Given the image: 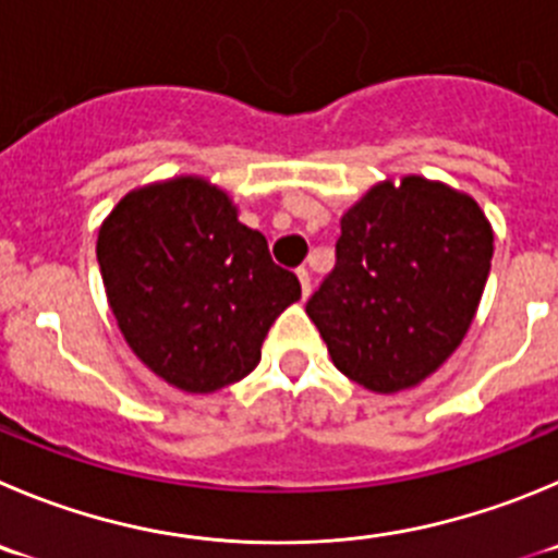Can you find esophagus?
Listing matches in <instances>:
<instances>
[{
  "instance_id": "34e87169",
  "label": "esophagus",
  "mask_w": 558,
  "mask_h": 558,
  "mask_svg": "<svg viewBox=\"0 0 558 558\" xmlns=\"http://www.w3.org/2000/svg\"><path fill=\"white\" fill-rule=\"evenodd\" d=\"M296 278H300V286H303V296L311 294V272L305 267L296 269Z\"/></svg>"
}]
</instances>
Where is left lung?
I'll list each match as a JSON object with an SVG mask.
<instances>
[{"label":"left lung","mask_w":558,"mask_h":558,"mask_svg":"<svg viewBox=\"0 0 558 558\" xmlns=\"http://www.w3.org/2000/svg\"><path fill=\"white\" fill-rule=\"evenodd\" d=\"M493 228L465 192L404 175L341 217L336 267L305 305L341 374L415 388L465 338L490 275Z\"/></svg>","instance_id":"obj_1"}]
</instances>
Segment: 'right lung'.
<instances>
[{
    "label": "right lung",
    "mask_w": 558,
    "mask_h": 558,
    "mask_svg": "<svg viewBox=\"0 0 558 558\" xmlns=\"http://www.w3.org/2000/svg\"><path fill=\"white\" fill-rule=\"evenodd\" d=\"M98 267L123 338L165 383L215 393L262 361L272 322L300 300L264 233L201 175L132 190L98 228Z\"/></svg>",
    "instance_id": "right-lung-1"
}]
</instances>
